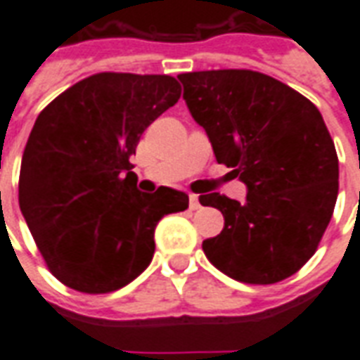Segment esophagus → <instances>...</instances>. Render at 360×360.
<instances>
[{
    "instance_id": "1",
    "label": "esophagus",
    "mask_w": 360,
    "mask_h": 360,
    "mask_svg": "<svg viewBox=\"0 0 360 360\" xmlns=\"http://www.w3.org/2000/svg\"><path fill=\"white\" fill-rule=\"evenodd\" d=\"M188 206H191V210H198V208H200V200H198V196L196 195L188 196Z\"/></svg>"
}]
</instances>
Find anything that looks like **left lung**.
<instances>
[{
	"label": "left lung",
	"instance_id": "1",
	"mask_svg": "<svg viewBox=\"0 0 360 360\" xmlns=\"http://www.w3.org/2000/svg\"><path fill=\"white\" fill-rule=\"evenodd\" d=\"M191 115L208 134L218 164L233 167L247 200L200 195L224 214L206 239V258L229 278L270 285L316 252L340 188V162L322 113L309 98L250 69L177 77Z\"/></svg>",
	"mask_w": 360,
	"mask_h": 360
}]
</instances>
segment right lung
I'll use <instances>...</instances> for the list:
<instances>
[{"instance_id": "right-lung-1", "label": "right lung", "mask_w": 360, "mask_h": 360, "mask_svg": "<svg viewBox=\"0 0 360 360\" xmlns=\"http://www.w3.org/2000/svg\"><path fill=\"white\" fill-rule=\"evenodd\" d=\"M181 98L169 75L96 73L50 102L22 152L19 206L48 270L75 291H117L148 268L158 221L188 196L136 191L142 133Z\"/></svg>"}]
</instances>
